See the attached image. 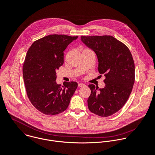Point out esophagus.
Returning a JSON list of instances; mask_svg holds the SVG:
<instances>
[{"instance_id": "1", "label": "esophagus", "mask_w": 155, "mask_h": 155, "mask_svg": "<svg viewBox=\"0 0 155 155\" xmlns=\"http://www.w3.org/2000/svg\"><path fill=\"white\" fill-rule=\"evenodd\" d=\"M85 86V85L84 84H78V87H84Z\"/></svg>"}]
</instances>
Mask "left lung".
<instances>
[{
	"label": "left lung",
	"mask_w": 155,
	"mask_h": 155,
	"mask_svg": "<svg viewBox=\"0 0 155 155\" xmlns=\"http://www.w3.org/2000/svg\"><path fill=\"white\" fill-rule=\"evenodd\" d=\"M81 39L96 53L98 71L105 76L103 88L88 85V109L99 116L109 117L122 108L132 92L135 82L132 55L124 43L110 35L81 36Z\"/></svg>",
	"instance_id": "1"
}]
</instances>
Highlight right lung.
Masks as SVG:
<instances>
[{"label":"right lung","mask_w":155,"mask_h":155,"mask_svg":"<svg viewBox=\"0 0 155 155\" xmlns=\"http://www.w3.org/2000/svg\"><path fill=\"white\" fill-rule=\"evenodd\" d=\"M78 36L49 35L35 41L23 65L27 96L32 105L46 115H56L68 106L78 83L56 82V70L64 63V51Z\"/></svg>","instance_id":"add662e5"}]
</instances>
